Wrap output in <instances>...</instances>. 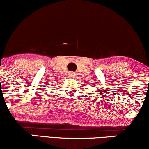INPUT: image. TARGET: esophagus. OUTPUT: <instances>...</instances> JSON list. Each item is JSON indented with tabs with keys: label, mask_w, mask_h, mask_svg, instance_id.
<instances>
[{
	"label": "esophagus",
	"mask_w": 149,
	"mask_h": 149,
	"mask_svg": "<svg viewBox=\"0 0 149 149\" xmlns=\"http://www.w3.org/2000/svg\"><path fill=\"white\" fill-rule=\"evenodd\" d=\"M74 73L73 72H70L69 73V76H70V77H73V76H74Z\"/></svg>",
	"instance_id": "34e87169"
}]
</instances>
